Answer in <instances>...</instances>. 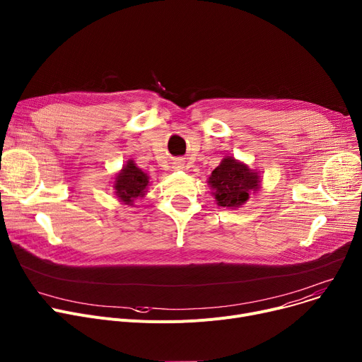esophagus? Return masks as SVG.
Instances as JSON below:
<instances>
[{
  "mask_svg": "<svg viewBox=\"0 0 362 362\" xmlns=\"http://www.w3.org/2000/svg\"><path fill=\"white\" fill-rule=\"evenodd\" d=\"M175 165H173V168H175V170H185V161H182V160H177V161H175L173 163Z\"/></svg>",
  "mask_w": 362,
  "mask_h": 362,
  "instance_id": "esophagus-1",
  "label": "esophagus"
}]
</instances>
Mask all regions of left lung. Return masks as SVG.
Returning a JSON list of instances; mask_svg holds the SVG:
<instances>
[{
    "instance_id": "1",
    "label": "left lung",
    "mask_w": 362,
    "mask_h": 362,
    "mask_svg": "<svg viewBox=\"0 0 362 362\" xmlns=\"http://www.w3.org/2000/svg\"><path fill=\"white\" fill-rule=\"evenodd\" d=\"M260 182L257 170L231 156L224 157L208 179L216 204L230 209L243 206L249 201V195H255L260 189Z\"/></svg>"
}]
</instances>
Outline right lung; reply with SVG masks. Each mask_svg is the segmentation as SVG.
<instances>
[{"mask_svg":"<svg viewBox=\"0 0 362 362\" xmlns=\"http://www.w3.org/2000/svg\"><path fill=\"white\" fill-rule=\"evenodd\" d=\"M150 186V176L142 172L134 160H128L127 164L115 175L113 189L119 201L125 205H134L135 199H141L147 195Z\"/></svg>","mask_w":362,"mask_h":362,"instance_id":"add662e5","label":"right lung"}]
</instances>
